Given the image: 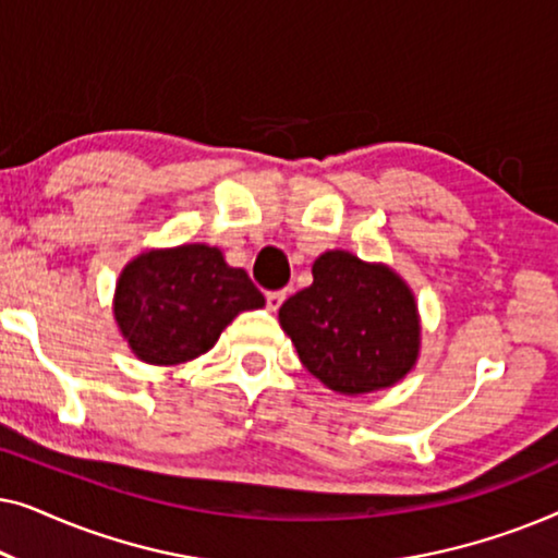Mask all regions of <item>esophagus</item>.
<instances>
[{
    "label": "esophagus",
    "mask_w": 558,
    "mask_h": 558,
    "mask_svg": "<svg viewBox=\"0 0 558 558\" xmlns=\"http://www.w3.org/2000/svg\"><path fill=\"white\" fill-rule=\"evenodd\" d=\"M284 300H287L284 289H281V292H266V307H269L271 312H277Z\"/></svg>",
    "instance_id": "obj_1"
}]
</instances>
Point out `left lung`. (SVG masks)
Returning <instances> with one entry per match:
<instances>
[{
  "label": "left lung",
  "instance_id": "left-lung-1",
  "mask_svg": "<svg viewBox=\"0 0 558 558\" xmlns=\"http://www.w3.org/2000/svg\"><path fill=\"white\" fill-rule=\"evenodd\" d=\"M279 325L304 368L345 396L396 386L422 350V317L407 281L340 248L317 256L312 284L281 304Z\"/></svg>",
  "mask_w": 558,
  "mask_h": 558
}]
</instances>
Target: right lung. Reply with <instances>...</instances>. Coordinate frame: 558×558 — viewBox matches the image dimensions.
<instances>
[{"mask_svg":"<svg viewBox=\"0 0 558 558\" xmlns=\"http://www.w3.org/2000/svg\"><path fill=\"white\" fill-rule=\"evenodd\" d=\"M264 307L248 274L208 243L149 248L117 279L113 319L140 361L180 365L216 345L241 312Z\"/></svg>","mask_w":558,"mask_h":558,"instance_id":"1","label":"right lung"}]
</instances>
